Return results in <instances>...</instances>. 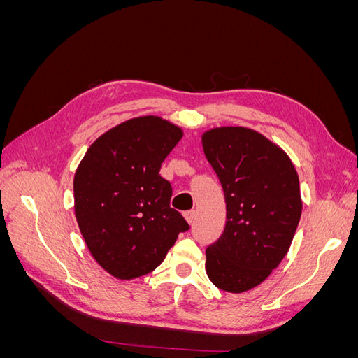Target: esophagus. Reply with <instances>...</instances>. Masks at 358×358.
I'll list each match as a JSON object with an SVG mask.
<instances>
[{
    "mask_svg": "<svg viewBox=\"0 0 358 358\" xmlns=\"http://www.w3.org/2000/svg\"><path fill=\"white\" fill-rule=\"evenodd\" d=\"M196 210H187L185 213H183V216H185V220L188 224H192L194 220H196Z\"/></svg>",
    "mask_w": 358,
    "mask_h": 358,
    "instance_id": "1",
    "label": "esophagus"
}]
</instances>
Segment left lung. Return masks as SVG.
I'll return each mask as SVG.
<instances>
[{
  "label": "left lung",
  "mask_w": 358,
  "mask_h": 358,
  "mask_svg": "<svg viewBox=\"0 0 358 358\" xmlns=\"http://www.w3.org/2000/svg\"><path fill=\"white\" fill-rule=\"evenodd\" d=\"M201 143L227 208L224 233L206 249V273L239 294L264 282L287 255L301 215L299 176L285 150L255 129L212 128Z\"/></svg>",
  "instance_id": "1"
}]
</instances>
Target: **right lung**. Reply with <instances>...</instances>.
<instances>
[{
	"label": "right lung",
	"instance_id": "right-lung-1",
	"mask_svg": "<svg viewBox=\"0 0 358 358\" xmlns=\"http://www.w3.org/2000/svg\"><path fill=\"white\" fill-rule=\"evenodd\" d=\"M182 129L159 116L128 119L101 134L74 173V215L91 255L107 273L129 280L155 270L189 229L170 208L161 162Z\"/></svg>",
	"mask_w": 358,
	"mask_h": 358
}]
</instances>
